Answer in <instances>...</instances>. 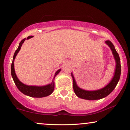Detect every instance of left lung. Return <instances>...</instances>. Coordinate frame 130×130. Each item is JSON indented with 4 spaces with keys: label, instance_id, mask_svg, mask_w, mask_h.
I'll use <instances>...</instances> for the list:
<instances>
[{
    "label": "left lung",
    "instance_id": "obj_1",
    "mask_svg": "<svg viewBox=\"0 0 130 130\" xmlns=\"http://www.w3.org/2000/svg\"><path fill=\"white\" fill-rule=\"evenodd\" d=\"M105 43L111 48L113 57H114L115 62H116V67H115L114 76H113L111 81L104 88L101 89L92 91V90H85L80 88L76 84L74 76L72 73L74 92L76 95L80 98L87 99V100H97V99L104 98L107 96L108 95H109L113 91V90L116 87L119 80H120L121 70L120 57H119V55L118 53L117 52L116 50L115 49L114 45H113V44L110 41H106Z\"/></svg>",
    "mask_w": 130,
    "mask_h": 130
}]
</instances>
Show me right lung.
Wrapping results in <instances>:
<instances>
[{
  "label": "right lung",
  "mask_w": 130,
  "mask_h": 130,
  "mask_svg": "<svg viewBox=\"0 0 130 130\" xmlns=\"http://www.w3.org/2000/svg\"><path fill=\"white\" fill-rule=\"evenodd\" d=\"M33 37V36H29L26 38V40L29 39ZM26 38L23 39V40L20 42L19 44V47L18 49L15 51V54L13 55V60H12V63L11 65V74L12 77L13 78L14 82H15L16 86L18 88V89L20 90V91L24 94V95L29 96L33 97V98H42L47 96L50 95H51L53 93V90L54 89V79L57 74H58L61 69L57 71L55 73V75L53 78V80L50 84H48L45 86H28V85H26L22 83L18 79L17 75H16L15 69H14V60L15 59L16 56L18 52L21 48V46L24 43V42L25 41Z\"/></svg>",
  "instance_id": "add662e5"
}]
</instances>
